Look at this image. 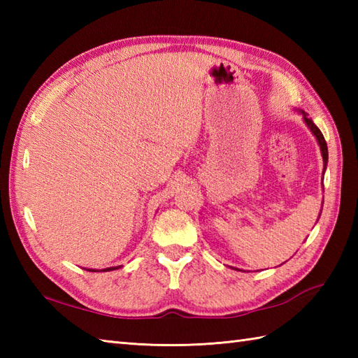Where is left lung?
Segmentation results:
<instances>
[{"mask_svg": "<svg viewBox=\"0 0 358 358\" xmlns=\"http://www.w3.org/2000/svg\"><path fill=\"white\" fill-rule=\"evenodd\" d=\"M301 113H303V118H305V121H306L308 127L310 129V131H313V134L315 135V138H317L318 144H320L322 155H323V162H324V166H326V163H328V144H326L324 136H323V134L320 132V129H318V127H317V126L313 123V120L308 118V115H306L305 112H301ZM323 173H324V171H323Z\"/></svg>", "mask_w": 358, "mask_h": 358, "instance_id": "1", "label": "left lung"}]
</instances>
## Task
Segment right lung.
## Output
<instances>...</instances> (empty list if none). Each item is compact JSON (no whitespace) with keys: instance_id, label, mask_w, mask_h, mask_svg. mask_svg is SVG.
I'll return each mask as SVG.
<instances>
[{"instance_id":"obj_1","label":"right lung","mask_w":358,"mask_h":358,"mask_svg":"<svg viewBox=\"0 0 358 358\" xmlns=\"http://www.w3.org/2000/svg\"><path fill=\"white\" fill-rule=\"evenodd\" d=\"M120 266H117V268H108V269H103V271H113V269H118ZM87 271H94L95 272V269H87Z\"/></svg>"}]
</instances>
